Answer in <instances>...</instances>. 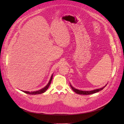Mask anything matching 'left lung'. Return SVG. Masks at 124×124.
Listing matches in <instances>:
<instances>
[{"label": "left lung", "mask_w": 124, "mask_h": 124, "mask_svg": "<svg viewBox=\"0 0 124 124\" xmlns=\"http://www.w3.org/2000/svg\"><path fill=\"white\" fill-rule=\"evenodd\" d=\"M107 84H106L104 86H103V87L102 88H100V89H95V90H92V91H81V90H78V89H76V88H74L72 85L71 84H70V87H71V88L72 89V90L75 92H76V93L78 94H80V95H90V94H94V93H96L97 92H98L101 90H102L103 88L107 86Z\"/></svg>", "instance_id": "8db88e82"}]
</instances>
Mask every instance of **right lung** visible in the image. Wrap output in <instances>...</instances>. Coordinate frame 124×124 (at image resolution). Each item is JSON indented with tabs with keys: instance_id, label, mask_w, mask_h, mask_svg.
<instances>
[{
	"instance_id": "obj_1",
	"label": "right lung",
	"mask_w": 124,
	"mask_h": 124,
	"mask_svg": "<svg viewBox=\"0 0 124 124\" xmlns=\"http://www.w3.org/2000/svg\"><path fill=\"white\" fill-rule=\"evenodd\" d=\"M52 77H53V75H52V76L50 78V79L49 81V82L47 83V84L45 87H44L43 88H42V89H41L38 91H33V92H29V91H22L26 94H28L29 95H38V94H42V93L45 92L46 91V90L48 89V88L49 87V86L51 82V80L52 79Z\"/></svg>"
}]
</instances>
